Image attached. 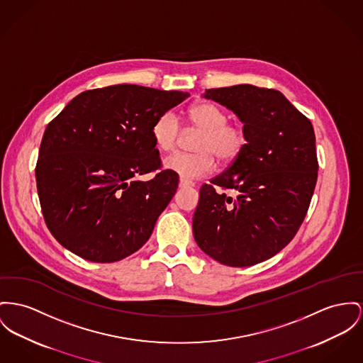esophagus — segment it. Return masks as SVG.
<instances>
[{
  "instance_id": "34e87169",
  "label": "esophagus",
  "mask_w": 363,
  "mask_h": 363,
  "mask_svg": "<svg viewBox=\"0 0 363 363\" xmlns=\"http://www.w3.org/2000/svg\"><path fill=\"white\" fill-rule=\"evenodd\" d=\"M179 187L180 189H186V187H194V183L191 180H187L184 177H180V182H179Z\"/></svg>"
}]
</instances>
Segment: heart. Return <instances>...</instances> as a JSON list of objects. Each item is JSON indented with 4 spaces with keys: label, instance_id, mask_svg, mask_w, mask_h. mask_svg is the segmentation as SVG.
I'll use <instances>...</instances> for the list:
<instances>
[{
    "label": "heart",
    "instance_id": "1",
    "mask_svg": "<svg viewBox=\"0 0 363 363\" xmlns=\"http://www.w3.org/2000/svg\"><path fill=\"white\" fill-rule=\"evenodd\" d=\"M189 122L198 136L193 148L196 152H176L165 160V167L184 179L206 176L220 162H231L246 145V133L240 123L228 122V114L209 101L195 103L189 110ZM182 125L173 111L162 113L152 126V138L161 151H173L180 140Z\"/></svg>",
    "mask_w": 363,
    "mask_h": 363
}]
</instances>
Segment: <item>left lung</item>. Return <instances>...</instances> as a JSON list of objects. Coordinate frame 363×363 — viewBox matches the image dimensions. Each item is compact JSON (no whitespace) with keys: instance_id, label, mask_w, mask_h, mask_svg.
<instances>
[{"instance_id":"1","label":"left lung","mask_w":363,"mask_h":363,"mask_svg":"<svg viewBox=\"0 0 363 363\" xmlns=\"http://www.w3.org/2000/svg\"><path fill=\"white\" fill-rule=\"evenodd\" d=\"M203 97L240 117L246 145L202 184L194 238L221 264L253 266L281 252L307 215L318 177L314 128L275 89L241 84L206 89Z\"/></svg>"}]
</instances>
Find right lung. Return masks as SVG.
Listing matches in <instances>:
<instances>
[{
  "instance_id": "obj_1",
  "label": "right lung",
  "mask_w": 363,
  "mask_h": 363,
  "mask_svg": "<svg viewBox=\"0 0 363 363\" xmlns=\"http://www.w3.org/2000/svg\"><path fill=\"white\" fill-rule=\"evenodd\" d=\"M189 96L111 85L79 94L49 122L35 180L56 241L95 263L122 260L148 241L179 184L176 172L162 169L152 126ZM145 172L156 176L139 181Z\"/></svg>"
}]
</instances>
